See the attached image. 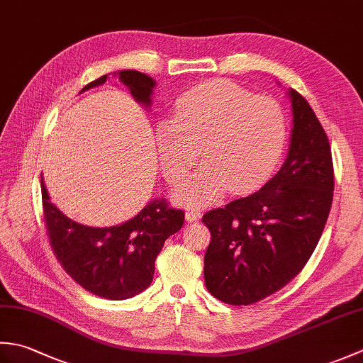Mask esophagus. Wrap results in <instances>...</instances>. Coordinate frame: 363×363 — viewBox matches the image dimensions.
Masks as SVG:
<instances>
[{
  "label": "esophagus",
  "instance_id": "34e87169",
  "mask_svg": "<svg viewBox=\"0 0 363 363\" xmlns=\"http://www.w3.org/2000/svg\"><path fill=\"white\" fill-rule=\"evenodd\" d=\"M199 218H201V212L199 211H187V213H186V220L187 221H198Z\"/></svg>",
  "mask_w": 363,
  "mask_h": 363
}]
</instances>
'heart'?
I'll use <instances>...</instances> for the list:
<instances>
[{
    "mask_svg": "<svg viewBox=\"0 0 363 363\" xmlns=\"http://www.w3.org/2000/svg\"><path fill=\"white\" fill-rule=\"evenodd\" d=\"M173 112L156 128L165 179L172 186L186 181L198 151L206 164L177 195L190 206L209 204L228 187L234 194L260 187L282 157L287 118L272 98L215 79L184 91Z\"/></svg>",
    "mask_w": 363,
    "mask_h": 363,
    "instance_id": "obj_1",
    "label": "heart"
}]
</instances>
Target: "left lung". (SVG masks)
<instances>
[{
	"label": "left lung",
	"instance_id": "obj_1",
	"mask_svg": "<svg viewBox=\"0 0 363 363\" xmlns=\"http://www.w3.org/2000/svg\"><path fill=\"white\" fill-rule=\"evenodd\" d=\"M289 156L254 194L203 215L211 230L204 282L230 306L259 303L285 287L311 259L329 217L334 165L328 135L309 103L289 91Z\"/></svg>",
	"mask_w": 363,
	"mask_h": 363
}]
</instances>
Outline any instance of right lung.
I'll list each match as a JSON object with an SVG mask.
<instances>
[{"instance_id": "add662e5", "label": "right lung", "mask_w": 363, "mask_h": 363, "mask_svg": "<svg viewBox=\"0 0 363 363\" xmlns=\"http://www.w3.org/2000/svg\"><path fill=\"white\" fill-rule=\"evenodd\" d=\"M118 76L138 103L146 107L151 104L156 82L150 76L135 70H121ZM106 79L107 74L81 91L101 86ZM40 187L45 228L54 256L76 284L106 299H128L148 289L162 246L184 225V211L174 209L162 198L118 226H84L65 217L51 203L43 179Z\"/></svg>"}]
</instances>
